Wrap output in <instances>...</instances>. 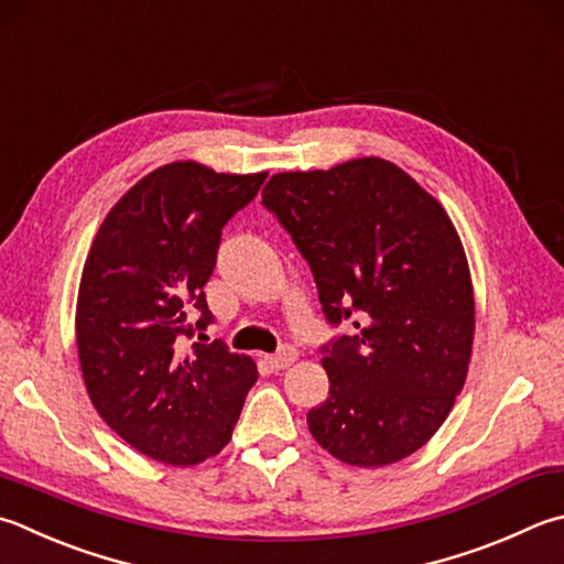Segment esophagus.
<instances>
[{
    "label": "esophagus",
    "mask_w": 564,
    "mask_h": 564,
    "mask_svg": "<svg viewBox=\"0 0 564 564\" xmlns=\"http://www.w3.org/2000/svg\"><path fill=\"white\" fill-rule=\"evenodd\" d=\"M296 348L294 346H282L278 354H272V356H268V364L272 366V368H278V370H284V368H290L294 360H296Z\"/></svg>",
    "instance_id": "obj_1"
}]
</instances>
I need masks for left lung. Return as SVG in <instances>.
Here are the masks:
<instances>
[{"label":"left lung","mask_w":564,"mask_h":564,"mask_svg":"<svg viewBox=\"0 0 564 564\" xmlns=\"http://www.w3.org/2000/svg\"><path fill=\"white\" fill-rule=\"evenodd\" d=\"M262 206L314 274L332 328L328 398L314 440L354 466H386L442 427L469 370L474 292L449 216L412 176L366 156L274 174Z\"/></svg>","instance_id":"left-lung-1"}]
</instances>
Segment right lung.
<instances>
[{"label":"right lung","instance_id":"1","mask_svg":"<svg viewBox=\"0 0 564 564\" xmlns=\"http://www.w3.org/2000/svg\"><path fill=\"white\" fill-rule=\"evenodd\" d=\"M264 178L166 164L127 191L93 240L76 312L85 388L150 459L191 466L218 454L258 380L252 358L220 338L188 341L214 324L204 284L220 232Z\"/></svg>","mask_w":564,"mask_h":564}]
</instances>
